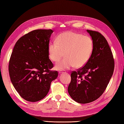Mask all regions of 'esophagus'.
Wrapping results in <instances>:
<instances>
[{
	"mask_svg": "<svg viewBox=\"0 0 124 124\" xmlns=\"http://www.w3.org/2000/svg\"><path fill=\"white\" fill-rule=\"evenodd\" d=\"M66 73V72H64V71H60V73Z\"/></svg>",
	"mask_w": 124,
	"mask_h": 124,
	"instance_id": "esophagus-1",
	"label": "esophagus"
}]
</instances>
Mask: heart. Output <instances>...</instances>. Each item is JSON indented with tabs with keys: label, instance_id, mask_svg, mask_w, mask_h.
Listing matches in <instances>:
<instances>
[{
	"label": "heart",
	"instance_id": "1",
	"mask_svg": "<svg viewBox=\"0 0 124 124\" xmlns=\"http://www.w3.org/2000/svg\"><path fill=\"white\" fill-rule=\"evenodd\" d=\"M94 49L93 41L91 37L78 33L68 31L59 34L56 42H50L48 53L50 60L58 62L54 68L58 70L70 69L76 66L81 68L89 61Z\"/></svg>",
	"mask_w": 124,
	"mask_h": 124
}]
</instances>
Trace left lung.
Masks as SVG:
<instances>
[{
	"label": "left lung",
	"instance_id": "obj_1",
	"mask_svg": "<svg viewBox=\"0 0 124 124\" xmlns=\"http://www.w3.org/2000/svg\"><path fill=\"white\" fill-rule=\"evenodd\" d=\"M94 43L89 61L70 74L68 92L74 101L86 104L98 99L103 94L113 76L114 59L107 40L95 31L87 30Z\"/></svg>",
	"mask_w": 124,
	"mask_h": 124
}]
</instances>
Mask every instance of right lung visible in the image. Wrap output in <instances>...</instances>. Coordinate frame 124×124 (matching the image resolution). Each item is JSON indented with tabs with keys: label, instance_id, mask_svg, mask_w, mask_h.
Segmentation results:
<instances>
[{
	"label": "right lung",
	"instance_id": "1",
	"mask_svg": "<svg viewBox=\"0 0 124 124\" xmlns=\"http://www.w3.org/2000/svg\"><path fill=\"white\" fill-rule=\"evenodd\" d=\"M53 31L35 30L21 37L15 44L9 63L13 85L27 101L35 102L46 97L51 83L58 76L51 70L48 46Z\"/></svg>",
	"mask_w": 124,
	"mask_h": 124
}]
</instances>
